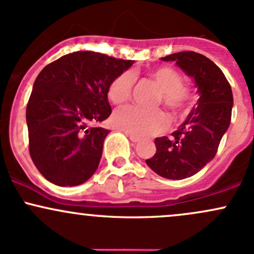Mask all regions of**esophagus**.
Masks as SVG:
<instances>
[{"label":"esophagus","mask_w":254,"mask_h":254,"mask_svg":"<svg viewBox=\"0 0 254 254\" xmlns=\"http://www.w3.org/2000/svg\"><path fill=\"white\" fill-rule=\"evenodd\" d=\"M129 137H130V140H131L132 142H135V143H136V142H138V141H140V138H138L137 136H135V135H131V133H129Z\"/></svg>","instance_id":"esophagus-1"}]
</instances>
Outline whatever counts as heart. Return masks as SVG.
Segmentation results:
<instances>
[{
	"label": "heart",
	"instance_id": "heart-1",
	"mask_svg": "<svg viewBox=\"0 0 254 254\" xmlns=\"http://www.w3.org/2000/svg\"><path fill=\"white\" fill-rule=\"evenodd\" d=\"M149 78L157 84L159 94L157 104H163L174 114H182L190 110L194 101L191 89L182 83L180 72L170 66H159L149 72ZM135 84L132 72L118 74L108 86V97L116 105L125 104L131 97ZM113 125L117 129L137 137L160 133L168 127V117L161 110H143L137 106H125L114 112Z\"/></svg>",
	"mask_w": 254,
	"mask_h": 254
}]
</instances>
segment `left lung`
<instances>
[{
  "label": "left lung",
  "instance_id": "obj_1",
  "mask_svg": "<svg viewBox=\"0 0 254 254\" xmlns=\"http://www.w3.org/2000/svg\"><path fill=\"white\" fill-rule=\"evenodd\" d=\"M161 60L176 61L193 77L200 97L172 138H155L157 152L146 163L159 176L183 180L199 172L216 155L230 124L233 93L222 69L205 55L180 52Z\"/></svg>",
  "mask_w": 254,
  "mask_h": 254
}]
</instances>
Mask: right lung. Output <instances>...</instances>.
Returning <instances> with one entry per match:
<instances>
[{"instance_id":"add662e5","label":"right lung","mask_w":254,"mask_h":254,"mask_svg":"<svg viewBox=\"0 0 254 254\" xmlns=\"http://www.w3.org/2000/svg\"><path fill=\"white\" fill-rule=\"evenodd\" d=\"M132 64L101 53L76 52L40 72L26 107L29 152L49 182L72 187L93 176L110 130L91 124L111 116L108 86Z\"/></svg>"}]
</instances>
